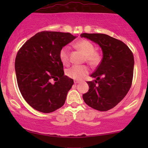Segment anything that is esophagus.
<instances>
[{
    "label": "esophagus",
    "instance_id": "34e87169",
    "mask_svg": "<svg viewBox=\"0 0 148 148\" xmlns=\"http://www.w3.org/2000/svg\"><path fill=\"white\" fill-rule=\"evenodd\" d=\"M79 83H80V81H74V84H79Z\"/></svg>",
    "mask_w": 148,
    "mask_h": 148
}]
</instances>
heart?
<instances>
[{"label":"heart","instance_id":"obj_1","mask_svg":"<svg viewBox=\"0 0 148 148\" xmlns=\"http://www.w3.org/2000/svg\"><path fill=\"white\" fill-rule=\"evenodd\" d=\"M76 48L79 49L85 55L84 60L90 65L95 67L100 63L101 57L99 52L95 51V46L91 42L87 40H82L75 43ZM60 58L62 63L68 64L70 58V50L68 46H64L60 51ZM89 73V67L86 64L74 65L68 69L66 74L71 79L81 80Z\"/></svg>","mask_w":148,"mask_h":148}]
</instances>
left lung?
<instances>
[{
    "label": "left lung",
    "instance_id": "1",
    "mask_svg": "<svg viewBox=\"0 0 148 148\" xmlns=\"http://www.w3.org/2000/svg\"><path fill=\"white\" fill-rule=\"evenodd\" d=\"M81 36L98 44L103 52L102 60L91 74L96 80L87 81L89 90L83 99L94 109L108 111L123 99L132 86L133 53L124 42L105 34L82 33Z\"/></svg>",
    "mask_w": 148,
    "mask_h": 148
}]
</instances>
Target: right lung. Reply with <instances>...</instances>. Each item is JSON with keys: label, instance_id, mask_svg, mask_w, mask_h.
<instances>
[{"label": "right lung", "instance_id": "add662e5", "mask_svg": "<svg viewBox=\"0 0 148 148\" xmlns=\"http://www.w3.org/2000/svg\"><path fill=\"white\" fill-rule=\"evenodd\" d=\"M75 38L69 33L42 31L18 50L15 58L18 87L34 109L48 113L64 105L74 81L64 75L60 51Z\"/></svg>", "mask_w": 148, "mask_h": 148}]
</instances>
